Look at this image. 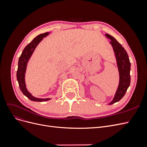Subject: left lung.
Returning a JSON list of instances; mask_svg holds the SVG:
<instances>
[{"instance_id": "8db88e82", "label": "left lung", "mask_w": 147, "mask_h": 147, "mask_svg": "<svg viewBox=\"0 0 147 147\" xmlns=\"http://www.w3.org/2000/svg\"><path fill=\"white\" fill-rule=\"evenodd\" d=\"M105 36L111 40L110 43L116 56L119 74V85L113 100L109 104L110 105L121 100L130 85L131 63L127 52L121 44L117 42V40L112 35L106 34Z\"/></svg>"}]
</instances>
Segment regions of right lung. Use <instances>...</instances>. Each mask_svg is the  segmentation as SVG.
Instances as JSON below:
<instances>
[{"label": "right lung", "instance_id": "1", "mask_svg": "<svg viewBox=\"0 0 147 147\" xmlns=\"http://www.w3.org/2000/svg\"><path fill=\"white\" fill-rule=\"evenodd\" d=\"M49 32H46L38 35L35 38H34L32 41L29 43L26 46L22 52L21 55L19 58L18 61V70L16 73V78L17 80L19 83V86L21 91L23 93V94L29 99L30 100L35 101V102H45L50 100V98L47 99H40L37 98L32 96V94L27 90L25 84V73L27 67L28 62L29 60L30 56H32L34 50L38 45V44L40 42L43 37L48 35Z\"/></svg>", "mask_w": 147, "mask_h": 147}]
</instances>
